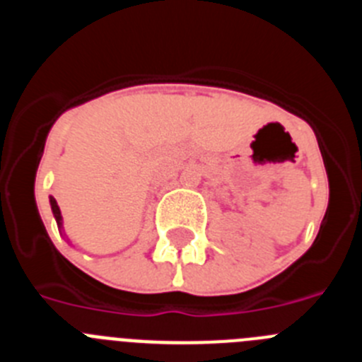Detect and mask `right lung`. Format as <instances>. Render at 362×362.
<instances>
[{
  "label": "right lung",
  "mask_w": 362,
  "mask_h": 362,
  "mask_svg": "<svg viewBox=\"0 0 362 362\" xmlns=\"http://www.w3.org/2000/svg\"><path fill=\"white\" fill-rule=\"evenodd\" d=\"M50 206H52V214H54V217H56V223H57V226H59V228H62V225H63L62 212H59V206H57L56 199H54L52 196H50Z\"/></svg>",
  "instance_id": "obj_1"
}]
</instances>
